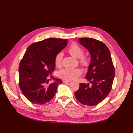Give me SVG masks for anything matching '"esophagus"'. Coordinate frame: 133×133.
I'll return each mask as SVG.
<instances>
[{
  "label": "esophagus",
  "instance_id": "1",
  "mask_svg": "<svg viewBox=\"0 0 133 133\" xmlns=\"http://www.w3.org/2000/svg\"><path fill=\"white\" fill-rule=\"evenodd\" d=\"M63 82L64 83H69L70 82L69 80H64Z\"/></svg>",
  "mask_w": 133,
  "mask_h": 133
}]
</instances>
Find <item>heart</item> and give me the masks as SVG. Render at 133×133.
Instances as JSON below:
<instances>
[{
    "label": "heart",
    "instance_id": "heart-1",
    "mask_svg": "<svg viewBox=\"0 0 133 133\" xmlns=\"http://www.w3.org/2000/svg\"><path fill=\"white\" fill-rule=\"evenodd\" d=\"M67 51L70 55L75 58H79V62L83 66L88 67L90 65V60L89 57L87 55H84V49L79 46L77 43H71V45L68 48ZM63 57V54L62 52H59L56 54L54 58V64L56 66L58 67L62 66ZM81 74L82 70L79 68H65L59 71L58 75L62 79L71 80L76 79L78 76L81 75Z\"/></svg>",
    "mask_w": 133,
    "mask_h": 133
}]
</instances>
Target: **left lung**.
Segmentation results:
<instances>
[{"instance_id": "1", "label": "left lung", "mask_w": 133, "mask_h": 133, "mask_svg": "<svg viewBox=\"0 0 133 133\" xmlns=\"http://www.w3.org/2000/svg\"><path fill=\"white\" fill-rule=\"evenodd\" d=\"M79 42L91 55V62L85 76L90 83H80L74 95L83 105L95 106L102 102L111 89L114 66L110 52L105 44L91 38H79Z\"/></svg>"}]
</instances>
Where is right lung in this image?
<instances>
[{
	"instance_id": "right-lung-1",
	"label": "right lung",
	"mask_w": 133,
	"mask_h": 133,
	"mask_svg": "<svg viewBox=\"0 0 133 133\" xmlns=\"http://www.w3.org/2000/svg\"><path fill=\"white\" fill-rule=\"evenodd\" d=\"M67 45L66 39L48 38L34 43L27 48L19 64V85L25 98L31 103L43 105L55 95L58 86L63 83L56 80L48 84L49 76L54 69V58Z\"/></svg>"
}]
</instances>
